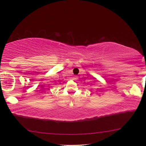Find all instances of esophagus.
I'll return each instance as SVG.
<instances>
[{"mask_svg": "<svg viewBox=\"0 0 146 146\" xmlns=\"http://www.w3.org/2000/svg\"><path fill=\"white\" fill-rule=\"evenodd\" d=\"M72 79H73V80H77V79H78V76H73V77H72Z\"/></svg>", "mask_w": 146, "mask_h": 146, "instance_id": "obj_1", "label": "esophagus"}]
</instances>
